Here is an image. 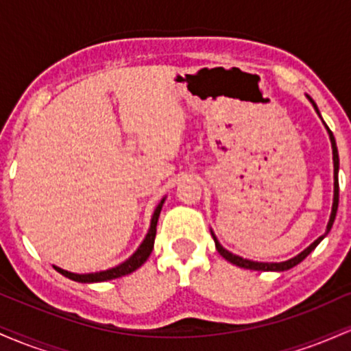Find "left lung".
<instances>
[{
	"instance_id": "obj_1",
	"label": "left lung",
	"mask_w": 351,
	"mask_h": 351,
	"mask_svg": "<svg viewBox=\"0 0 351 351\" xmlns=\"http://www.w3.org/2000/svg\"><path fill=\"white\" fill-rule=\"evenodd\" d=\"M310 99V97H308ZM310 102L313 104V107H315V110L318 112V108L315 106V102H313L312 99H310ZM320 115V114H318ZM328 128V127H327ZM328 134H330V140H332V148H333V167H335V196H333V208H332V215H330V221H328V226H327V232H325L324 236H320L318 239L315 241L313 244H310L305 251H302L299 256H295L293 259H289L285 261V263H256V261H247V259H243V257L236 256V254H231L229 251H226V249L223 247L219 243H217V239L215 237V234H213V237H215V243H216V249L217 252L221 254V256L224 257V259L229 261L231 264H236L239 265V267H244V269H252V271H287V269H292L293 265L300 264L302 261L305 259V257L308 256L310 252L313 251V249L317 247L318 244H320V241L324 239L325 236L328 234V231L332 229L333 226V221H335V216H337V209H338V150H337V143H335V136H333L332 130L328 128Z\"/></svg>"
}]
</instances>
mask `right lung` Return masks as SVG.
I'll return each mask as SVG.
<instances>
[{
    "mask_svg": "<svg viewBox=\"0 0 351 351\" xmlns=\"http://www.w3.org/2000/svg\"><path fill=\"white\" fill-rule=\"evenodd\" d=\"M163 201L165 199L160 201V204L156 206L155 213H153L150 231H148V234H147V237H145V241L142 244H140V247L136 249V252L134 254V256H132L130 259L125 261L123 264L117 265V267H114V269H108V271L94 272V274H72V272H67V271H64V269H59V267H54V269L58 272L62 274V276L69 277V279H72V280L84 282V284H87V282H102V280L117 279V277L127 276V274L136 271V269H138L140 265H142L145 261L148 259V256L152 254L153 243H155V236H156V223H158V216H160V211H162Z\"/></svg>",
    "mask_w": 351,
    "mask_h": 351,
    "instance_id": "right-lung-1",
    "label": "right lung"
}]
</instances>
